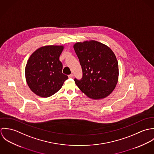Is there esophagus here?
I'll list each match as a JSON object with an SVG mask.
<instances>
[{"instance_id": "1", "label": "esophagus", "mask_w": 154, "mask_h": 154, "mask_svg": "<svg viewBox=\"0 0 154 154\" xmlns=\"http://www.w3.org/2000/svg\"><path fill=\"white\" fill-rule=\"evenodd\" d=\"M68 76H69V78H72L73 77V75L72 73H71V74H70Z\"/></svg>"}]
</instances>
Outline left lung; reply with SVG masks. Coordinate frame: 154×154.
I'll list each match as a JSON object with an SVG mask.
<instances>
[{"label": "left lung", "instance_id": "1", "mask_svg": "<svg viewBox=\"0 0 154 154\" xmlns=\"http://www.w3.org/2000/svg\"><path fill=\"white\" fill-rule=\"evenodd\" d=\"M82 70L81 79L74 81L88 97L98 100L111 93L118 81L119 65L109 47L96 41L77 43L73 46Z\"/></svg>", "mask_w": 154, "mask_h": 154}]
</instances>
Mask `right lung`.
<instances>
[{
    "instance_id": "right-lung-1",
    "label": "right lung",
    "mask_w": 154,
    "mask_h": 154,
    "mask_svg": "<svg viewBox=\"0 0 154 154\" xmlns=\"http://www.w3.org/2000/svg\"><path fill=\"white\" fill-rule=\"evenodd\" d=\"M62 45H47L39 48L29 57L25 67V78L31 90L47 98L62 88L68 76L62 73L59 57Z\"/></svg>"
}]
</instances>
